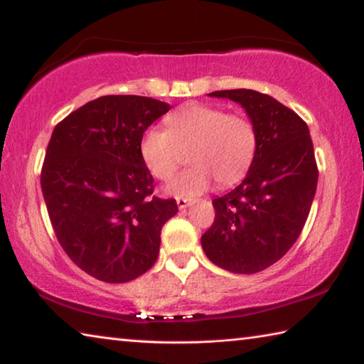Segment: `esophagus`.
Listing matches in <instances>:
<instances>
[{
    "mask_svg": "<svg viewBox=\"0 0 364 364\" xmlns=\"http://www.w3.org/2000/svg\"><path fill=\"white\" fill-rule=\"evenodd\" d=\"M176 204H178V208H180V210H184V208L193 204V200H191V199H184V197H178Z\"/></svg>",
    "mask_w": 364,
    "mask_h": 364,
    "instance_id": "34e87169",
    "label": "esophagus"
}]
</instances>
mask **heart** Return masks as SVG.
<instances>
[{
  "label": "heart",
  "instance_id": "1",
  "mask_svg": "<svg viewBox=\"0 0 364 364\" xmlns=\"http://www.w3.org/2000/svg\"><path fill=\"white\" fill-rule=\"evenodd\" d=\"M165 123L167 130L144 132L139 151L146 167L159 180H168L188 154L193 167L165 186L171 196H199L210 188L213 178L220 186L236 183L254 160L255 130L244 115L191 104L168 115Z\"/></svg>",
  "mask_w": 364,
  "mask_h": 364
}]
</instances>
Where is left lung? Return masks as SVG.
Here are the masks:
<instances>
[{
  "label": "left lung",
  "mask_w": 364,
  "mask_h": 364,
  "mask_svg": "<svg viewBox=\"0 0 364 364\" xmlns=\"http://www.w3.org/2000/svg\"><path fill=\"white\" fill-rule=\"evenodd\" d=\"M208 96L241 104L257 147L244 181L212 200L215 221L200 237L202 249L220 268L254 274L284 257L305 226L318 184L310 130L294 110L258 91Z\"/></svg>",
  "instance_id": "1"
}]
</instances>
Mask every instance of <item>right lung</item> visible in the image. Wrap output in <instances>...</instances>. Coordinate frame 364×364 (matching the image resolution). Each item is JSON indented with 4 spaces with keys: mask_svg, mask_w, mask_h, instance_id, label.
Returning a JSON list of instances; mask_svg holds the SVG:
<instances>
[{
    "mask_svg": "<svg viewBox=\"0 0 364 364\" xmlns=\"http://www.w3.org/2000/svg\"><path fill=\"white\" fill-rule=\"evenodd\" d=\"M170 104L119 95L86 102L58 123L41 168L49 220L70 260L104 282H128L152 268L175 199L152 196L141 157L144 132Z\"/></svg>",
    "mask_w": 364,
    "mask_h": 364,
    "instance_id": "1",
    "label": "right lung"
}]
</instances>
